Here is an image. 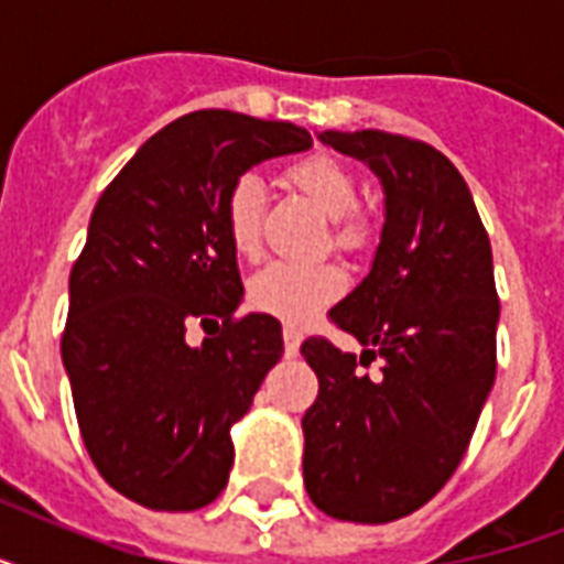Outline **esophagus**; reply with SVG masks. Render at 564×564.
Instances as JSON below:
<instances>
[{
    "instance_id": "34e87169",
    "label": "esophagus",
    "mask_w": 564,
    "mask_h": 564,
    "mask_svg": "<svg viewBox=\"0 0 564 564\" xmlns=\"http://www.w3.org/2000/svg\"><path fill=\"white\" fill-rule=\"evenodd\" d=\"M301 348V330L295 325H283V351L286 357H295Z\"/></svg>"
}]
</instances>
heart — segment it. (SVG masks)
Masks as SVG:
<instances>
[{
	"label": "heart",
	"instance_id": "b5f03b06",
	"mask_svg": "<svg viewBox=\"0 0 564 564\" xmlns=\"http://www.w3.org/2000/svg\"><path fill=\"white\" fill-rule=\"evenodd\" d=\"M283 181L299 189L318 210L330 216V239L336 248L354 251L369 239V216L357 207V178L339 158L313 152L283 166ZM225 234L242 260H254L263 246V187L254 175H239L225 195ZM343 272L330 263L292 265L272 263L248 283L251 307L283 322L301 325L327 301L343 292Z\"/></svg>",
	"mask_w": 564,
	"mask_h": 564
}]
</instances>
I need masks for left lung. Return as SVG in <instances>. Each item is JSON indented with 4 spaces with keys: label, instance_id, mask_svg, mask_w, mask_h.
Segmentation results:
<instances>
[{
    "label": "left lung",
    "instance_id": "8db88e82",
    "mask_svg": "<svg viewBox=\"0 0 564 564\" xmlns=\"http://www.w3.org/2000/svg\"><path fill=\"white\" fill-rule=\"evenodd\" d=\"M383 181L375 265L327 316L362 345H301L318 377L304 412V486L325 516L386 524L421 509L463 463L498 371L489 234L459 170L433 145L386 131H325ZM381 360V375L361 371Z\"/></svg>",
    "mask_w": 564,
    "mask_h": 564
}]
</instances>
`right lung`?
Listing matches in <instances>:
<instances>
[{
  "mask_svg": "<svg viewBox=\"0 0 564 564\" xmlns=\"http://www.w3.org/2000/svg\"><path fill=\"white\" fill-rule=\"evenodd\" d=\"M310 145L292 122L195 110L145 140L93 207L61 357L93 465L140 507L193 512L228 486L230 424L283 339L278 318L237 316L225 195L254 163ZM189 324L217 330L193 349Z\"/></svg>",
  "mask_w": 564,
  "mask_h": 564,
  "instance_id": "add662e5",
  "label": "right lung"
}]
</instances>
